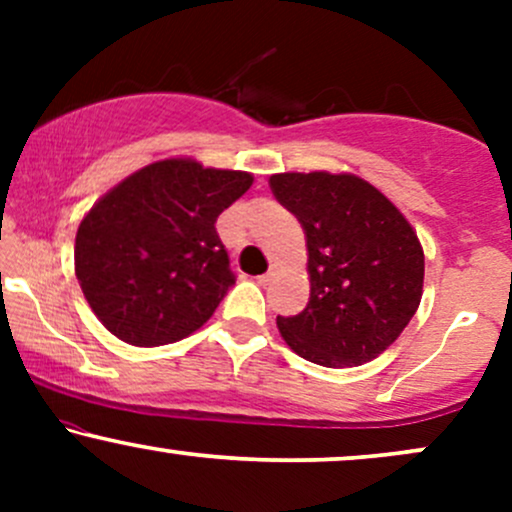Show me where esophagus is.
<instances>
[{"label":"esophagus","mask_w":512,"mask_h":512,"mask_svg":"<svg viewBox=\"0 0 512 512\" xmlns=\"http://www.w3.org/2000/svg\"><path fill=\"white\" fill-rule=\"evenodd\" d=\"M274 274H276V269L272 267V269H269V272H267V274L257 276V281H260V284H262V286H267V284H269V281H272V279H274Z\"/></svg>","instance_id":"1"}]
</instances>
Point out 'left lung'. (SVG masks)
<instances>
[{"mask_svg": "<svg viewBox=\"0 0 512 512\" xmlns=\"http://www.w3.org/2000/svg\"><path fill=\"white\" fill-rule=\"evenodd\" d=\"M276 202L301 221L310 301L276 317L305 361L351 368L383 354L414 317L424 289V250L402 211L356 175L327 170L269 178Z\"/></svg>", "mask_w": 512, "mask_h": 512, "instance_id": "obj_1", "label": "left lung"}]
</instances>
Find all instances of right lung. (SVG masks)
<instances>
[{"label": "right lung", "instance_id": "right-lung-1", "mask_svg": "<svg viewBox=\"0 0 512 512\" xmlns=\"http://www.w3.org/2000/svg\"><path fill=\"white\" fill-rule=\"evenodd\" d=\"M243 170L166 158L93 204L76 231L74 267L98 320L132 346L185 339L236 284L216 219L250 190Z\"/></svg>", "mask_w": 512, "mask_h": 512}]
</instances>
